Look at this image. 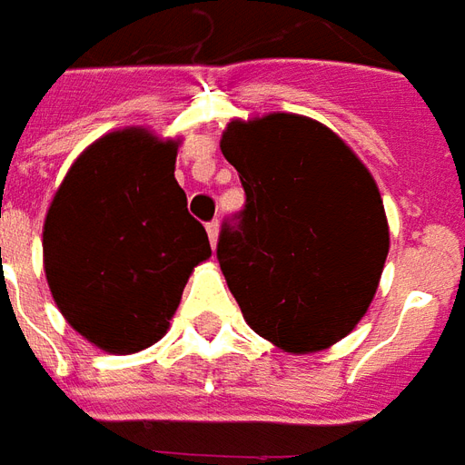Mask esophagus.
<instances>
[{
	"instance_id": "obj_1",
	"label": "esophagus",
	"mask_w": 465,
	"mask_h": 465,
	"mask_svg": "<svg viewBox=\"0 0 465 465\" xmlns=\"http://www.w3.org/2000/svg\"><path fill=\"white\" fill-rule=\"evenodd\" d=\"M206 233H209V242H212V246H216V239H219V222H216V219L206 223Z\"/></svg>"
}]
</instances>
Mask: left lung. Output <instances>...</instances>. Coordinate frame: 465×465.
<instances>
[{
  "label": "left lung",
  "mask_w": 465,
  "mask_h": 465,
  "mask_svg": "<svg viewBox=\"0 0 465 465\" xmlns=\"http://www.w3.org/2000/svg\"><path fill=\"white\" fill-rule=\"evenodd\" d=\"M222 153L246 202L216 259L253 331L306 353L361 322L389 253L379 186L323 124L299 114L232 122Z\"/></svg>",
  "instance_id": "obj_1"
}]
</instances>
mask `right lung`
<instances>
[{
  "label": "right lung",
  "mask_w": 465,
  "mask_h": 465,
  "mask_svg": "<svg viewBox=\"0 0 465 465\" xmlns=\"http://www.w3.org/2000/svg\"><path fill=\"white\" fill-rule=\"evenodd\" d=\"M176 146L143 129L106 134L76 159L46 213L52 296L109 353L159 341L193 266L212 256L173 179Z\"/></svg>",
  "instance_id": "obj_1"
}]
</instances>
